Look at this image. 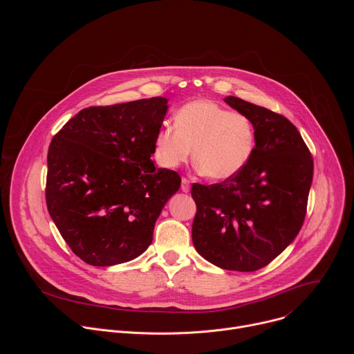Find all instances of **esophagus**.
I'll return each mask as SVG.
<instances>
[{"instance_id": "34e87169", "label": "esophagus", "mask_w": 354, "mask_h": 354, "mask_svg": "<svg viewBox=\"0 0 354 354\" xmlns=\"http://www.w3.org/2000/svg\"><path fill=\"white\" fill-rule=\"evenodd\" d=\"M180 189H182V192L187 193V192L190 190V180H189V179H186V178H182V185H180Z\"/></svg>"}]
</instances>
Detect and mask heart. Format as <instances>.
Instances as JSON below:
<instances>
[{
	"instance_id": "1",
	"label": "heart",
	"mask_w": 354,
	"mask_h": 354,
	"mask_svg": "<svg viewBox=\"0 0 354 354\" xmlns=\"http://www.w3.org/2000/svg\"><path fill=\"white\" fill-rule=\"evenodd\" d=\"M257 126L248 115L231 112L209 99H197L180 106L174 126H164L154 140L158 164L175 169L185 164L193 148L197 169L212 180L238 175L257 149Z\"/></svg>"
}]
</instances>
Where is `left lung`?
<instances>
[{
	"mask_svg": "<svg viewBox=\"0 0 354 354\" xmlns=\"http://www.w3.org/2000/svg\"><path fill=\"white\" fill-rule=\"evenodd\" d=\"M225 104L254 120L255 154L234 178L192 187L197 212L192 239L210 263L236 272L269 265L304 223L314 161L297 127L284 116L227 96Z\"/></svg>",
	"mask_w": 354,
	"mask_h": 354,
	"instance_id": "left-lung-1",
	"label": "left lung"
}]
</instances>
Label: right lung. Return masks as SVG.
<instances>
[{
    "instance_id": "1",
    "label": "right lung",
    "mask_w": 354,
    "mask_h": 354,
    "mask_svg": "<svg viewBox=\"0 0 354 354\" xmlns=\"http://www.w3.org/2000/svg\"><path fill=\"white\" fill-rule=\"evenodd\" d=\"M168 111L157 96L78 112L47 154L46 205L74 254L92 266L136 259L180 176L156 168L154 140Z\"/></svg>"
}]
</instances>
